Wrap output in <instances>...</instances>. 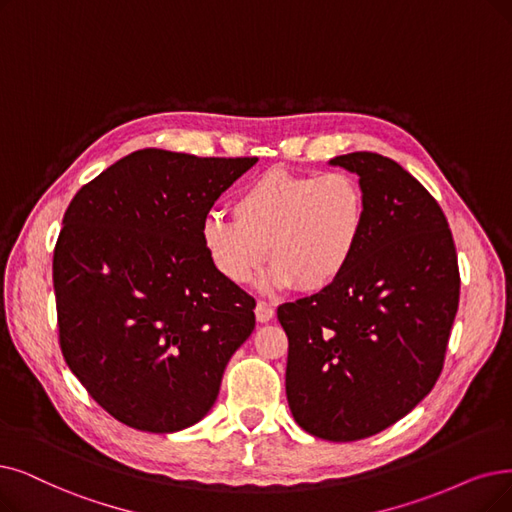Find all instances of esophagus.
<instances>
[{"label": "esophagus", "instance_id": "34e87169", "mask_svg": "<svg viewBox=\"0 0 512 512\" xmlns=\"http://www.w3.org/2000/svg\"><path fill=\"white\" fill-rule=\"evenodd\" d=\"M275 317V309L271 304H267L264 300H258V304H256V319L260 321V323H267V321H271Z\"/></svg>", "mask_w": 512, "mask_h": 512}]
</instances>
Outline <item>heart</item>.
<instances>
[{
	"instance_id": "obj_1",
	"label": "heart",
	"mask_w": 512,
	"mask_h": 512,
	"mask_svg": "<svg viewBox=\"0 0 512 512\" xmlns=\"http://www.w3.org/2000/svg\"><path fill=\"white\" fill-rule=\"evenodd\" d=\"M365 229L367 199L353 174L275 168L237 191L233 216H206L201 243L231 283H248L269 248L271 285L294 283L302 292H319L351 267Z\"/></svg>"
}]
</instances>
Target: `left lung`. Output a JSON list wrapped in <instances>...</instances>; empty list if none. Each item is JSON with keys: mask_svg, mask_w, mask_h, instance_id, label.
<instances>
[{"mask_svg": "<svg viewBox=\"0 0 512 512\" xmlns=\"http://www.w3.org/2000/svg\"><path fill=\"white\" fill-rule=\"evenodd\" d=\"M334 166L359 176L367 229L346 273L319 294L285 302V395L319 439L357 441L395 424L431 393L460 300L447 218L420 182L378 153Z\"/></svg>", "mask_w": 512, "mask_h": 512, "instance_id": "obj_1", "label": "left lung"}]
</instances>
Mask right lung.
Returning <instances> with one entry per match:
<instances>
[{
	"label": "right lung",
	"mask_w": 512,
	"mask_h": 512,
	"mask_svg": "<svg viewBox=\"0 0 512 512\" xmlns=\"http://www.w3.org/2000/svg\"><path fill=\"white\" fill-rule=\"evenodd\" d=\"M256 161L140 149L71 199L52 258L58 342L115 420L149 433L199 422L254 332L256 300L214 269L201 224Z\"/></svg>",
	"instance_id": "right-lung-1"
}]
</instances>
